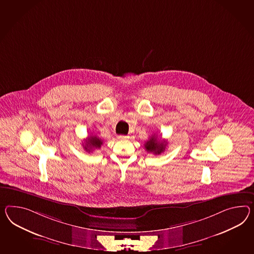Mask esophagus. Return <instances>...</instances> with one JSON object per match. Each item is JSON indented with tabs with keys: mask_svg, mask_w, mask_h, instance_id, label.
<instances>
[{
	"mask_svg": "<svg viewBox=\"0 0 254 254\" xmlns=\"http://www.w3.org/2000/svg\"><path fill=\"white\" fill-rule=\"evenodd\" d=\"M118 139H120V140H126V139H128V136L127 135H119Z\"/></svg>",
	"mask_w": 254,
	"mask_h": 254,
	"instance_id": "34e87169",
	"label": "esophagus"
}]
</instances>
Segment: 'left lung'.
Masks as SVG:
<instances>
[{
    "mask_svg": "<svg viewBox=\"0 0 254 254\" xmlns=\"http://www.w3.org/2000/svg\"><path fill=\"white\" fill-rule=\"evenodd\" d=\"M167 142L158 141L156 136H151L149 140L144 143V147L148 153H153L155 155H160L165 151Z\"/></svg>",
    "mask_w": 254,
    "mask_h": 254,
    "instance_id": "1",
    "label": "left lung"
}]
</instances>
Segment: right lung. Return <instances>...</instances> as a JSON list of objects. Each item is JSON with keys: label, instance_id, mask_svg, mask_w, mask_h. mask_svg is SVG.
<instances>
[{"label": "right lung", "instance_id": "right-lung-1", "mask_svg": "<svg viewBox=\"0 0 254 254\" xmlns=\"http://www.w3.org/2000/svg\"><path fill=\"white\" fill-rule=\"evenodd\" d=\"M103 143L102 140L99 139L98 137L94 135V136H89L87 140L85 141V147L86 152H91L92 150L98 149L101 147V144Z\"/></svg>", "mask_w": 254, "mask_h": 254}]
</instances>
